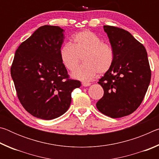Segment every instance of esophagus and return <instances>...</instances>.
<instances>
[{
	"label": "esophagus",
	"mask_w": 159,
	"mask_h": 159,
	"mask_svg": "<svg viewBox=\"0 0 159 159\" xmlns=\"http://www.w3.org/2000/svg\"><path fill=\"white\" fill-rule=\"evenodd\" d=\"M91 83H88V82H83L82 83V85L83 86H84V87H88V86L90 85Z\"/></svg>",
	"instance_id": "obj_1"
}]
</instances>
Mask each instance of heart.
<instances>
[{"label":"heart","mask_w":159,"mask_h":159,"mask_svg":"<svg viewBox=\"0 0 159 159\" xmlns=\"http://www.w3.org/2000/svg\"><path fill=\"white\" fill-rule=\"evenodd\" d=\"M61 63L69 71H73L80 62L84 64L71 74L75 79L89 80L97 73L104 74L111 69L114 61L111 45L103 42L100 37L90 30L80 31L72 38V44L65 43L60 48Z\"/></svg>","instance_id":"heart-1"}]
</instances>
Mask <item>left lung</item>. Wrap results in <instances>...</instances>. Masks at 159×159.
Wrapping results in <instances>:
<instances>
[{"mask_svg": "<svg viewBox=\"0 0 159 159\" xmlns=\"http://www.w3.org/2000/svg\"><path fill=\"white\" fill-rule=\"evenodd\" d=\"M114 52V61L99 80L104 90L97 108L111 118L130 115L143 101L149 87L151 71L147 52L141 43L125 29L104 26Z\"/></svg>", "mask_w": 159, "mask_h": 159, "instance_id": "left-lung-1", "label": "left lung"}]
</instances>
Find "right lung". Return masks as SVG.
<instances>
[{"label": "right lung", "instance_id": "obj_1", "mask_svg": "<svg viewBox=\"0 0 159 159\" xmlns=\"http://www.w3.org/2000/svg\"><path fill=\"white\" fill-rule=\"evenodd\" d=\"M64 31L41 26L16 50L10 73L21 105L34 116L51 120L64 114L79 80L70 79L61 63L60 49Z\"/></svg>", "mask_w": 159, "mask_h": 159}]
</instances>
